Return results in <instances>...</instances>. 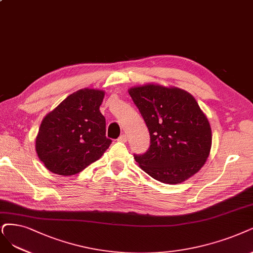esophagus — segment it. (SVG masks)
<instances>
[{"instance_id": "obj_1", "label": "esophagus", "mask_w": 253, "mask_h": 253, "mask_svg": "<svg viewBox=\"0 0 253 253\" xmlns=\"http://www.w3.org/2000/svg\"><path fill=\"white\" fill-rule=\"evenodd\" d=\"M118 142L126 143V142H127V135H126V134H122V135L118 138Z\"/></svg>"}]
</instances>
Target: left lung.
Masks as SVG:
<instances>
[{"instance_id": "left-lung-1", "label": "left lung", "mask_w": 253, "mask_h": 253, "mask_svg": "<svg viewBox=\"0 0 253 253\" xmlns=\"http://www.w3.org/2000/svg\"><path fill=\"white\" fill-rule=\"evenodd\" d=\"M150 132V148L134 160L152 178L181 183L197 173L211 148L210 122L190 92L157 83L128 89Z\"/></svg>"}]
</instances>
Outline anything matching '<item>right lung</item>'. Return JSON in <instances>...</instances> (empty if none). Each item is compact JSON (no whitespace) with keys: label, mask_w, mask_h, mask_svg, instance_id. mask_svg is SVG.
Returning <instances> with one entry per match:
<instances>
[{"label":"right lung","mask_w":253,"mask_h":253,"mask_svg":"<svg viewBox=\"0 0 253 253\" xmlns=\"http://www.w3.org/2000/svg\"><path fill=\"white\" fill-rule=\"evenodd\" d=\"M105 92L83 88L50 111L35 139L37 156L50 172L72 176L98 161L111 144L100 112Z\"/></svg>","instance_id":"obj_1"}]
</instances>
